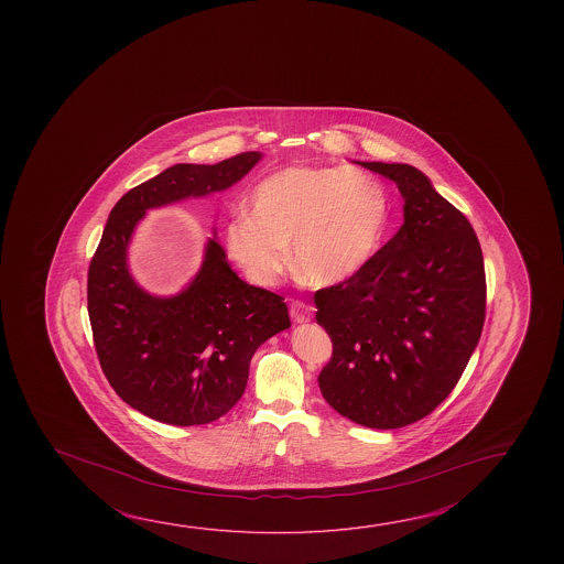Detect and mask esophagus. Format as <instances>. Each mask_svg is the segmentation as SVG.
<instances>
[{"instance_id":"1","label":"esophagus","mask_w":564,"mask_h":564,"mask_svg":"<svg viewBox=\"0 0 564 564\" xmlns=\"http://www.w3.org/2000/svg\"><path fill=\"white\" fill-rule=\"evenodd\" d=\"M313 306L306 305L303 301H293L289 305V313L295 323H308L313 318Z\"/></svg>"}]
</instances>
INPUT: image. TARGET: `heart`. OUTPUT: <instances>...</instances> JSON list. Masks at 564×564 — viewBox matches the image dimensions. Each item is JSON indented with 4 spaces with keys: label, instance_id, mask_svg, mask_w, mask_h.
Instances as JSON below:
<instances>
[{
    "label": "heart",
    "instance_id": "obj_1",
    "mask_svg": "<svg viewBox=\"0 0 564 564\" xmlns=\"http://www.w3.org/2000/svg\"><path fill=\"white\" fill-rule=\"evenodd\" d=\"M250 214L231 216L224 238L230 258L258 285H273L289 265L313 285L356 275L378 250L389 214L388 193L356 166L293 165L261 178L248 196Z\"/></svg>",
    "mask_w": 564,
    "mask_h": 564
}]
</instances>
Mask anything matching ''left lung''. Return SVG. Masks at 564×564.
<instances>
[{"label": "left lung", "instance_id": "left-lung-1", "mask_svg": "<svg viewBox=\"0 0 564 564\" xmlns=\"http://www.w3.org/2000/svg\"><path fill=\"white\" fill-rule=\"evenodd\" d=\"M405 198V223L351 278L314 293L333 340L328 405L370 429L431 415L456 388L486 318V271L468 218L415 166L360 163Z\"/></svg>", "mask_w": 564, "mask_h": 564}]
</instances>
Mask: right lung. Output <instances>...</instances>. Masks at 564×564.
I'll return each instance as SVG.
<instances>
[{"label":"right lung","instance_id":"obj_1","mask_svg":"<svg viewBox=\"0 0 564 564\" xmlns=\"http://www.w3.org/2000/svg\"><path fill=\"white\" fill-rule=\"evenodd\" d=\"M259 158L246 151L216 165L169 166L121 196L94 251L88 316L104 376L128 405L166 425L226 415L243 395L251 356L291 321L285 299L241 281L216 240L186 291L148 295L126 263L131 231L149 208L238 183Z\"/></svg>","mask_w":564,"mask_h":564}]
</instances>
